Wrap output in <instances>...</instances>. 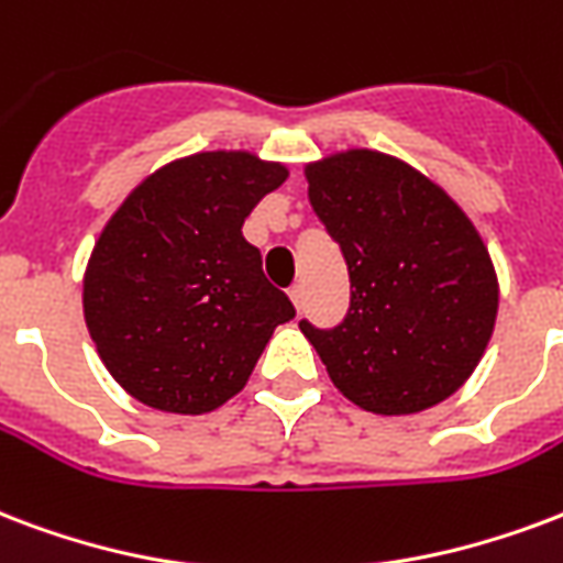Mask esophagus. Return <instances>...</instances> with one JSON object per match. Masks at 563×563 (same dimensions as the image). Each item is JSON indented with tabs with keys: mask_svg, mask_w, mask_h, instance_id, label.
I'll list each match as a JSON object with an SVG mask.
<instances>
[{
	"mask_svg": "<svg viewBox=\"0 0 563 563\" xmlns=\"http://www.w3.org/2000/svg\"><path fill=\"white\" fill-rule=\"evenodd\" d=\"M287 297H290V302H294V308H297V311H302V299H306V290H302V285L290 287V290H287Z\"/></svg>",
	"mask_w": 563,
	"mask_h": 563,
	"instance_id": "1",
	"label": "esophagus"
}]
</instances>
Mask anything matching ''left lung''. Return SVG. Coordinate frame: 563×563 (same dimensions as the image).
<instances>
[{
    "instance_id": "left-lung-1",
    "label": "left lung",
    "mask_w": 563,
    "mask_h": 563,
    "mask_svg": "<svg viewBox=\"0 0 563 563\" xmlns=\"http://www.w3.org/2000/svg\"><path fill=\"white\" fill-rule=\"evenodd\" d=\"M308 201L341 246L350 311L299 323L346 400L416 416L454 395L484 358L498 278L463 207L397 156L350 147L306 166Z\"/></svg>"
}]
</instances>
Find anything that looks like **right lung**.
<instances>
[{"label": "right lung", "mask_w": 563, "mask_h": 563, "mask_svg": "<svg viewBox=\"0 0 563 563\" xmlns=\"http://www.w3.org/2000/svg\"><path fill=\"white\" fill-rule=\"evenodd\" d=\"M285 180L287 166L249 151H201L156 168L106 222L82 314L106 371L139 404L213 412L297 314L243 236L257 201Z\"/></svg>", "instance_id": "add662e5"}]
</instances>
